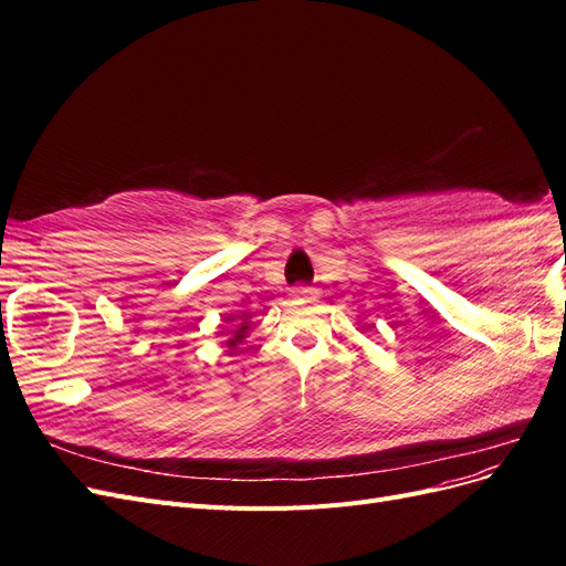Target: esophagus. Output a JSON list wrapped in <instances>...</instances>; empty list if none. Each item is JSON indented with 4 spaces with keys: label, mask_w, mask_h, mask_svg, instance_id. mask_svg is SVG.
Here are the masks:
<instances>
[{
    "label": "esophagus",
    "mask_w": 566,
    "mask_h": 566,
    "mask_svg": "<svg viewBox=\"0 0 566 566\" xmlns=\"http://www.w3.org/2000/svg\"><path fill=\"white\" fill-rule=\"evenodd\" d=\"M293 295L300 300H316V290L314 287H306V285H297L293 290Z\"/></svg>",
    "instance_id": "34e87169"
}]
</instances>
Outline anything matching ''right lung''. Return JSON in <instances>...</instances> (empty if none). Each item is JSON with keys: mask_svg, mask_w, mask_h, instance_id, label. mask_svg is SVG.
<instances>
[{"mask_svg": "<svg viewBox=\"0 0 566 566\" xmlns=\"http://www.w3.org/2000/svg\"><path fill=\"white\" fill-rule=\"evenodd\" d=\"M245 333H248V321H245V323H241V325H238V331H235V333H233V337L229 339V347H235L238 342H241V339L245 337Z\"/></svg>", "mask_w": 566, "mask_h": 566, "instance_id": "add662e5", "label": "right lung"}]
</instances>
